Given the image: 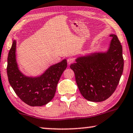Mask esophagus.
<instances>
[{"label":"esophagus","mask_w":133,"mask_h":133,"mask_svg":"<svg viewBox=\"0 0 133 133\" xmlns=\"http://www.w3.org/2000/svg\"><path fill=\"white\" fill-rule=\"evenodd\" d=\"M67 62L69 65L71 64V63H74V58H72V57H69V58L67 59Z\"/></svg>","instance_id":"esophagus-1"}]
</instances>
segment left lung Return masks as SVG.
I'll return each instance as SVG.
<instances>
[{
  "label": "left lung",
  "mask_w": 133,
  "mask_h": 133,
  "mask_svg": "<svg viewBox=\"0 0 133 133\" xmlns=\"http://www.w3.org/2000/svg\"><path fill=\"white\" fill-rule=\"evenodd\" d=\"M112 38L106 53L78 57L70 65L84 98L93 102L107 99L115 91L124 69L122 47L118 37Z\"/></svg>",
  "instance_id": "left-lung-1"
}]
</instances>
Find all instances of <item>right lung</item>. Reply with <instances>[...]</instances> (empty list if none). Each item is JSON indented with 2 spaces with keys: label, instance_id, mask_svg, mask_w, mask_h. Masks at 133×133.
Returning a JSON list of instances; mask_svg holds the SVG:
<instances>
[{
  "label": "right lung",
  "instance_id": "right-lung-1",
  "mask_svg": "<svg viewBox=\"0 0 133 133\" xmlns=\"http://www.w3.org/2000/svg\"><path fill=\"white\" fill-rule=\"evenodd\" d=\"M16 41L8 57L7 74L9 84L17 96L30 106H42L55 97L57 84L67 66L66 59L53 65L38 77H28L19 71L15 59Z\"/></svg>",
  "mask_w": 133,
  "mask_h": 133
}]
</instances>
